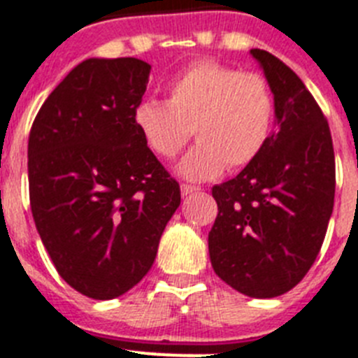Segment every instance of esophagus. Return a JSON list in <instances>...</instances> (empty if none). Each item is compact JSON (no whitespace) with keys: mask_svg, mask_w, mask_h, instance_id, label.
<instances>
[{"mask_svg":"<svg viewBox=\"0 0 358 358\" xmlns=\"http://www.w3.org/2000/svg\"><path fill=\"white\" fill-rule=\"evenodd\" d=\"M180 191H182V196H189V194L198 193V191H200V187H194V185L182 184V185H180Z\"/></svg>","mask_w":358,"mask_h":358,"instance_id":"34e87169","label":"esophagus"}]
</instances>
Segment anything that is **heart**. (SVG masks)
Here are the masks:
<instances>
[{
  "label": "heart",
  "instance_id": "heart-1",
  "mask_svg": "<svg viewBox=\"0 0 358 358\" xmlns=\"http://www.w3.org/2000/svg\"><path fill=\"white\" fill-rule=\"evenodd\" d=\"M273 114L275 101L262 76L200 62L171 82L167 101H140L133 120L147 147L162 158H174L193 133L198 143L176 173L203 182L222 174L225 165L240 169L257 160L271 136Z\"/></svg>",
  "mask_w": 358,
  "mask_h": 358
}]
</instances>
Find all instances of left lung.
<instances>
[{"label":"left lung","mask_w":358,"mask_h":358,"mask_svg":"<svg viewBox=\"0 0 358 358\" xmlns=\"http://www.w3.org/2000/svg\"><path fill=\"white\" fill-rule=\"evenodd\" d=\"M275 101V131L257 160L213 187L209 231L215 273L242 295L273 299L299 284L326 236L335 198L327 120L286 63L251 49Z\"/></svg>","instance_id":"8db88e82"}]
</instances>
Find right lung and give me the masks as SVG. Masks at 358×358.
<instances>
[{"mask_svg": "<svg viewBox=\"0 0 358 358\" xmlns=\"http://www.w3.org/2000/svg\"><path fill=\"white\" fill-rule=\"evenodd\" d=\"M151 65L89 58L41 105L29 136L36 229L69 286L94 300L127 293L151 269L180 185L133 113Z\"/></svg>", "mask_w": 358, "mask_h": 358, "instance_id": "add662e5", "label": "right lung"}]
</instances>
